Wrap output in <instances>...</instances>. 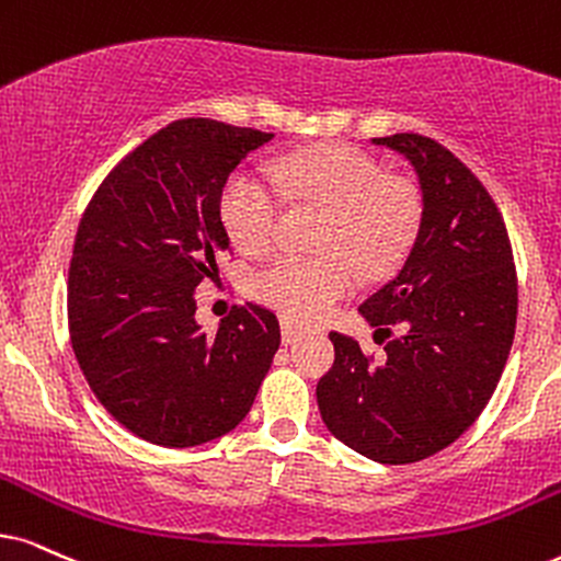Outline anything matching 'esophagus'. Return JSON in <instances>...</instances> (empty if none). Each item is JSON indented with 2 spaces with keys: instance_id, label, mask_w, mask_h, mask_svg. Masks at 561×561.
Instances as JSON below:
<instances>
[{
  "instance_id": "34e87169",
  "label": "esophagus",
  "mask_w": 561,
  "mask_h": 561,
  "mask_svg": "<svg viewBox=\"0 0 561 561\" xmlns=\"http://www.w3.org/2000/svg\"><path fill=\"white\" fill-rule=\"evenodd\" d=\"M300 336H302L300 325H295L293 321H282V342L295 344Z\"/></svg>"
}]
</instances>
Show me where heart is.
<instances>
[{"label":"heart","mask_w":561,"mask_h":561,"mask_svg":"<svg viewBox=\"0 0 561 561\" xmlns=\"http://www.w3.org/2000/svg\"><path fill=\"white\" fill-rule=\"evenodd\" d=\"M274 179L297 204L329 209L321 256L285 253L261 268L253 295L295 321H313L357 287L359 272L382 276L401 264L420 230L416 188L357 147L323 145L287 154ZM222 222L245 256H261L279 238L282 196L259 175L238 170L222 188Z\"/></svg>","instance_id":"1"}]
</instances>
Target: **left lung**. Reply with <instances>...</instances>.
<instances>
[{"label": "left lung", "mask_w": 561, "mask_h": 561, "mask_svg": "<svg viewBox=\"0 0 561 561\" xmlns=\"http://www.w3.org/2000/svg\"><path fill=\"white\" fill-rule=\"evenodd\" d=\"M373 145L403 154L422 191L407 259L359 305L375 333H401L375 365L352 336L331 331L336 359L316 396L346 448L414 463L456 443L492 399L515 336V264L497 204L456 154L420 134Z\"/></svg>", "instance_id": "1"}]
</instances>
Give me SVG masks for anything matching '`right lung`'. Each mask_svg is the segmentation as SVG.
<instances>
[{
  "instance_id": "1",
  "label": "right lung",
  "mask_w": 561,
  "mask_h": 561,
  "mask_svg": "<svg viewBox=\"0 0 561 561\" xmlns=\"http://www.w3.org/2000/svg\"><path fill=\"white\" fill-rule=\"evenodd\" d=\"M274 134L183 118L141 141L84 209L69 266L72 350L105 411L162 448L236 430L279 350L272 310L245 302L217 331L196 287L230 248L219 198L238 162Z\"/></svg>"
}]
</instances>
